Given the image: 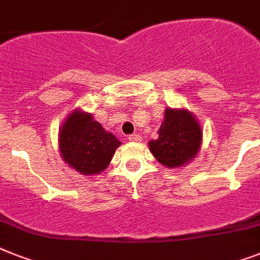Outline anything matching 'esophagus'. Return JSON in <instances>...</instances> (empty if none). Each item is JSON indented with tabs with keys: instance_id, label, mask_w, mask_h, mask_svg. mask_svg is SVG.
I'll list each match as a JSON object with an SVG mask.
<instances>
[{
	"instance_id": "obj_1",
	"label": "esophagus",
	"mask_w": 260,
	"mask_h": 260,
	"mask_svg": "<svg viewBox=\"0 0 260 260\" xmlns=\"http://www.w3.org/2000/svg\"><path fill=\"white\" fill-rule=\"evenodd\" d=\"M128 140H129V142H140L142 138H140V135L132 134V135H128Z\"/></svg>"
}]
</instances>
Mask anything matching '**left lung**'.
<instances>
[{
    "instance_id": "8db88e82",
    "label": "left lung",
    "mask_w": 260,
    "mask_h": 260,
    "mask_svg": "<svg viewBox=\"0 0 260 260\" xmlns=\"http://www.w3.org/2000/svg\"><path fill=\"white\" fill-rule=\"evenodd\" d=\"M159 138L148 143L150 151L163 166L181 167L197 155L201 146V126L185 109H166Z\"/></svg>"
}]
</instances>
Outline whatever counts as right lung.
<instances>
[{
  "mask_svg": "<svg viewBox=\"0 0 260 260\" xmlns=\"http://www.w3.org/2000/svg\"><path fill=\"white\" fill-rule=\"evenodd\" d=\"M121 143L91 114L75 110L67 117L59 132V148L67 165L85 175L104 171Z\"/></svg>",
  "mask_w": 260,
  "mask_h": 260,
  "instance_id": "add662e5",
  "label": "right lung"
}]
</instances>
